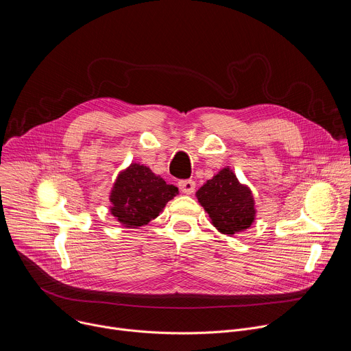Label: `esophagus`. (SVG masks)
Returning <instances> with one entry per match:
<instances>
[{
  "instance_id": "34e87169",
  "label": "esophagus",
  "mask_w": 351,
  "mask_h": 351,
  "mask_svg": "<svg viewBox=\"0 0 351 351\" xmlns=\"http://www.w3.org/2000/svg\"><path fill=\"white\" fill-rule=\"evenodd\" d=\"M179 189L182 193L184 194H191L195 189V182L191 180V179H187V180H180L179 182Z\"/></svg>"
}]
</instances>
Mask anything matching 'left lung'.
Wrapping results in <instances>:
<instances>
[{"label": "left lung", "mask_w": 351, "mask_h": 351, "mask_svg": "<svg viewBox=\"0 0 351 351\" xmlns=\"http://www.w3.org/2000/svg\"><path fill=\"white\" fill-rule=\"evenodd\" d=\"M211 223L223 234L233 236L252 226L256 203L252 190L241 184L230 168L221 169L195 193Z\"/></svg>", "instance_id": "1"}]
</instances>
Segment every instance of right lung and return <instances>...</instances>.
<instances>
[{"label":"right lung","mask_w":351,"mask_h":351,"mask_svg":"<svg viewBox=\"0 0 351 351\" xmlns=\"http://www.w3.org/2000/svg\"><path fill=\"white\" fill-rule=\"evenodd\" d=\"M178 193V187L168 184L148 167L133 162L114 183L110 210L125 228H138L156 219Z\"/></svg>","instance_id":"add662e5"}]
</instances>
